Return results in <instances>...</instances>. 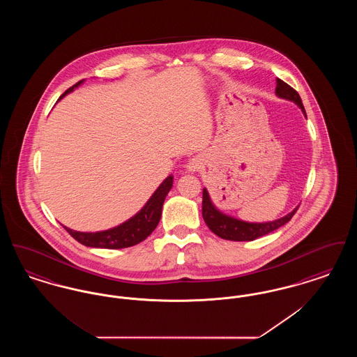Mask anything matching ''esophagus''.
Segmentation results:
<instances>
[{
    "instance_id": "34e87169",
    "label": "esophagus",
    "mask_w": 357,
    "mask_h": 357,
    "mask_svg": "<svg viewBox=\"0 0 357 357\" xmlns=\"http://www.w3.org/2000/svg\"><path fill=\"white\" fill-rule=\"evenodd\" d=\"M201 160L198 159V158H192V159H190L188 160V163L186 165V170L188 172H195V171L199 170L201 169Z\"/></svg>"
}]
</instances>
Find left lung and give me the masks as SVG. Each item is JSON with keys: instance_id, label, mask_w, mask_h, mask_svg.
Returning a JSON list of instances; mask_svg holds the SVG:
<instances>
[{"instance_id": "8db88e82", "label": "left lung", "mask_w": 357, "mask_h": 357, "mask_svg": "<svg viewBox=\"0 0 357 357\" xmlns=\"http://www.w3.org/2000/svg\"><path fill=\"white\" fill-rule=\"evenodd\" d=\"M275 93H277L278 98L296 102L306 116L305 108L303 105L298 92L296 89H293L290 85L287 84L285 82H282L281 79H277ZM296 211H297V208H294L291 213H289L288 215L272 222L252 223V222L241 221V220L229 217V215L221 213L211 202L207 190L204 188L202 215H204V222L215 236L223 238V239H229V241H255L257 238L266 236L274 230H277L278 227L284 226L285 223H288Z\"/></svg>"}]
</instances>
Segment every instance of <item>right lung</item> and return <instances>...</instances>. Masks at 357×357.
<instances>
[{
    "mask_svg": "<svg viewBox=\"0 0 357 357\" xmlns=\"http://www.w3.org/2000/svg\"><path fill=\"white\" fill-rule=\"evenodd\" d=\"M83 82L84 80H80L79 83L72 85L60 96V99H63L66 95L70 93ZM172 181H174L172 175L167 176L162 182V185L156 188V191L151 195L149 202L143 206V208L139 213H136L132 218L123 222L116 227H112L104 231H96V233H83V231L72 230L66 226L64 227L77 242H80L82 245L88 248L123 249V248L134 246L149 237L158 226V223L160 221L165 199L172 187Z\"/></svg>",
    "mask_w": 357,
    "mask_h": 357,
    "instance_id": "obj_1",
    "label": "right lung"
}]
</instances>
